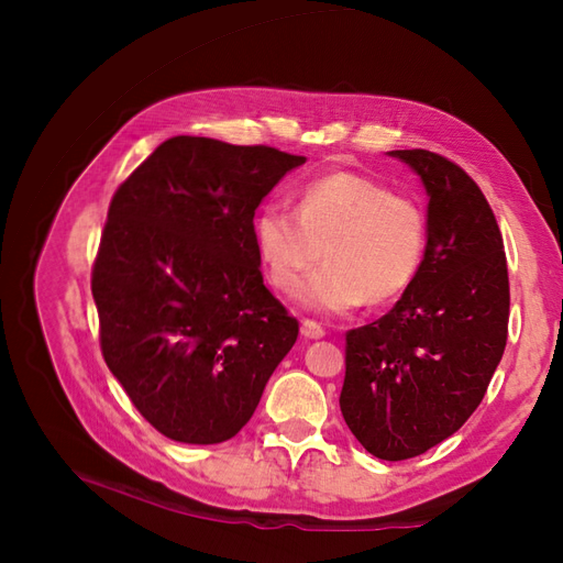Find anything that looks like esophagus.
Returning <instances> with one entry per match:
<instances>
[{"label": "esophagus", "instance_id": "obj_1", "mask_svg": "<svg viewBox=\"0 0 563 563\" xmlns=\"http://www.w3.org/2000/svg\"><path fill=\"white\" fill-rule=\"evenodd\" d=\"M301 335H303L306 340H319V338L327 335V331H323L321 323H317V321H312V319H303V321H301Z\"/></svg>", "mask_w": 563, "mask_h": 563}]
</instances>
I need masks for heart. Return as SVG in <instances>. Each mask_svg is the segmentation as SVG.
I'll list each match as a JSON object with an SVG mask.
<instances>
[{
    "instance_id": "obj_1",
    "label": "heart",
    "mask_w": 563,
    "mask_h": 563,
    "mask_svg": "<svg viewBox=\"0 0 563 563\" xmlns=\"http://www.w3.org/2000/svg\"><path fill=\"white\" fill-rule=\"evenodd\" d=\"M253 242L272 285L303 303L344 312L361 303H390L416 283L427 251V217L418 200L374 177L335 170L306 183L294 214L264 205L253 217Z\"/></svg>"
}]
</instances>
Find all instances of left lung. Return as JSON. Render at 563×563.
<instances>
[{
    "label": "left lung",
    "mask_w": 563,
    "mask_h": 563,
    "mask_svg": "<svg viewBox=\"0 0 563 563\" xmlns=\"http://www.w3.org/2000/svg\"><path fill=\"white\" fill-rule=\"evenodd\" d=\"M429 194L420 274L395 308L346 331L340 408L383 461L420 456L482 404L509 333L501 232L479 185L448 157L393 151Z\"/></svg>",
    "instance_id": "obj_1"
}]
</instances>
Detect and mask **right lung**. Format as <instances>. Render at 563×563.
I'll list each match as a JSON object with an SVG mask.
<instances>
[{
  "label": "right lung",
  "instance_id": "1",
  "mask_svg": "<svg viewBox=\"0 0 563 563\" xmlns=\"http://www.w3.org/2000/svg\"><path fill=\"white\" fill-rule=\"evenodd\" d=\"M303 162L269 145L173 136L109 202L91 274L100 349L170 440L214 445L240 433L299 338L264 287L253 217Z\"/></svg>",
  "mask_w": 563,
  "mask_h": 563
}]
</instances>
